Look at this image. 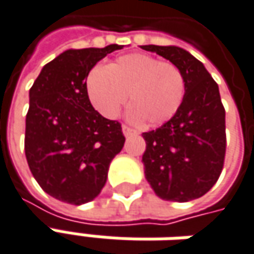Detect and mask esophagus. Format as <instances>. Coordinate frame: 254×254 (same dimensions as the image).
Wrapping results in <instances>:
<instances>
[{
	"mask_svg": "<svg viewBox=\"0 0 254 254\" xmlns=\"http://www.w3.org/2000/svg\"><path fill=\"white\" fill-rule=\"evenodd\" d=\"M122 132H124V135L127 136H130V135H133L135 133V130L132 129V127H129L127 125H122Z\"/></svg>",
	"mask_w": 254,
	"mask_h": 254,
	"instance_id": "1",
	"label": "esophagus"
}]
</instances>
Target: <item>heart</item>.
Masks as SVG:
<instances>
[{
	"mask_svg": "<svg viewBox=\"0 0 254 254\" xmlns=\"http://www.w3.org/2000/svg\"><path fill=\"white\" fill-rule=\"evenodd\" d=\"M85 91L92 107L108 119L118 117L129 92V118L162 125L179 111L186 81L176 64L144 53H130L107 67L91 68L85 77Z\"/></svg>",
	"mask_w": 254,
	"mask_h": 254,
	"instance_id": "heart-1",
	"label": "heart"
}]
</instances>
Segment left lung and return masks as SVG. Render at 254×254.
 <instances>
[{
  "label": "left lung",
  "mask_w": 254,
  "mask_h": 254,
  "mask_svg": "<svg viewBox=\"0 0 254 254\" xmlns=\"http://www.w3.org/2000/svg\"><path fill=\"white\" fill-rule=\"evenodd\" d=\"M170 60L184 75L186 94L176 115L144 132V176L166 201L202 197L218 181L226 152L225 108L218 84L204 64L177 46H140Z\"/></svg>",
  "instance_id": "obj_1"
}]
</instances>
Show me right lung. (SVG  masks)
Here are the masks:
<instances>
[{"instance_id":"right-lung-1","label":"right lung","mask_w":254,"mask_h":254,"mask_svg":"<svg viewBox=\"0 0 254 254\" xmlns=\"http://www.w3.org/2000/svg\"><path fill=\"white\" fill-rule=\"evenodd\" d=\"M122 49H70L42 68L29 90L25 154L42 190L73 205L90 202L107 183L125 136L118 121L94 110L85 77L101 59Z\"/></svg>"}]
</instances>
